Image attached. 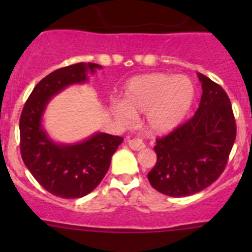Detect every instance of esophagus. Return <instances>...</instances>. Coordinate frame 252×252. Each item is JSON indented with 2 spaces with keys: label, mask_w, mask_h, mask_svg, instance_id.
<instances>
[{
  "label": "esophagus",
  "mask_w": 252,
  "mask_h": 252,
  "mask_svg": "<svg viewBox=\"0 0 252 252\" xmlns=\"http://www.w3.org/2000/svg\"><path fill=\"white\" fill-rule=\"evenodd\" d=\"M128 146H130L132 150L139 151L142 150V149H145V142L142 141L141 137H133V139L128 140Z\"/></svg>",
  "instance_id": "esophagus-1"
}]
</instances>
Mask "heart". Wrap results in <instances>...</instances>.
I'll return each mask as SVG.
<instances>
[{
	"instance_id": "1",
	"label": "heart",
	"mask_w": 252,
	"mask_h": 252,
	"mask_svg": "<svg viewBox=\"0 0 252 252\" xmlns=\"http://www.w3.org/2000/svg\"><path fill=\"white\" fill-rule=\"evenodd\" d=\"M194 84L184 75L149 73L131 78L125 84L122 101L112 110L124 124H131L139 113L148 112L149 127L158 133L177 128L192 108Z\"/></svg>"
}]
</instances>
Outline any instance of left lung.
Returning a JSON list of instances; mask_svg holds the SVG:
<instances>
[{
    "label": "left lung",
    "instance_id": "1",
    "mask_svg": "<svg viewBox=\"0 0 252 252\" xmlns=\"http://www.w3.org/2000/svg\"><path fill=\"white\" fill-rule=\"evenodd\" d=\"M201 103L194 116L169 135L157 139V164L148 179L154 189L170 197L201 192L218 179L236 139V122L227 93L198 73Z\"/></svg>",
    "mask_w": 252,
    "mask_h": 252
}]
</instances>
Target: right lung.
<instances>
[{
  "label": "right lung",
  "mask_w": 252,
  "mask_h": 252,
  "mask_svg": "<svg viewBox=\"0 0 252 252\" xmlns=\"http://www.w3.org/2000/svg\"><path fill=\"white\" fill-rule=\"evenodd\" d=\"M102 66L77 63L54 70L39 82L29 95L20 117V150L26 168L49 193L82 198L101 183L111 158L124 141L120 136L95 132L77 144H58L43 127L45 108L55 94L72 84L86 83L88 74Z\"/></svg>",
  "instance_id": "add662e5"
}]
</instances>
